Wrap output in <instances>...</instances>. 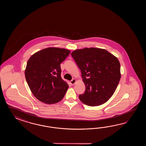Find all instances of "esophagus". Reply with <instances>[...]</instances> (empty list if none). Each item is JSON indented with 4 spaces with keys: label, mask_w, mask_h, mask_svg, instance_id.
Wrapping results in <instances>:
<instances>
[{
    "label": "esophagus",
    "mask_w": 146,
    "mask_h": 146,
    "mask_svg": "<svg viewBox=\"0 0 146 146\" xmlns=\"http://www.w3.org/2000/svg\"><path fill=\"white\" fill-rule=\"evenodd\" d=\"M76 80L75 79H73L72 80L70 81V83L72 85H74V84L76 83Z\"/></svg>",
    "instance_id": "1"
}]
</instances>
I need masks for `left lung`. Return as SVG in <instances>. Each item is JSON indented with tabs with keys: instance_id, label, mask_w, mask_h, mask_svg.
<instances>
[{
	"instance_id": "left-lung-1",
	"label": "left lung",
	"mask_w": 146,
	"mask_h": 146,
	"mask_svg": "<svg viewBox=\"0 0 146 146\" xmlns=\"http://www.w3.org/2000/svg\"><path fill=\"white\" fill-rule=\"evenodd\" d=\"M72 57L80 68L86 91L79 98L87 106L102 105L114 93L121 79L118 59L108 50L85 48L72 52Z\"/></svg>"
}]
</instances>
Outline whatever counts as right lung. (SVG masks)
<instances>
[{"instance_id":"add662e5","label":"right lung","mask_w":146,"mask_h":146,"mask_svg":"<svg viewBox=\"0 0 146 146\" xmlns=\"http://www.w3.org/2000/svg\"><path fill=\"white\" fill-rule=\"evenodd\" d=\"M70 51L48 47L34 54L28 60L25 77L34 96L42 102H59L65 96L69 86L61 77L60 64Z\"/></svg>"}]
</instances>
